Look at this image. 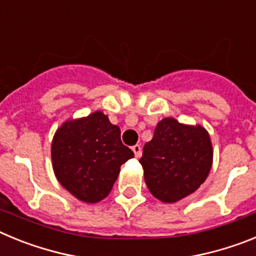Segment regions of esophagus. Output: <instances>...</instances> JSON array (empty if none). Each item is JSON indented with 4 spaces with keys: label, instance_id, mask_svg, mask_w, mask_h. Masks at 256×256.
<instances>
[{
    "label": "esophagus",
    "instance_id": "1",
    "mask_svg": "<svg viewBox=\"0 0 256 256\" xmlns=\"http://www.w3.org/2000/svg\"><path fill=\"white\" fill-rule=\"evenodd\" d=\"M132 150L133 152H134L136 158H140V156H141V144H134V146H132Z\"/></svg>",
    "mask_w": 256,
    "mask_h": 256
}]
</instances>
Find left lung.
<instances>
[{
	"label": "left lung",
	"mask_w": 256,
	"mask_h": 256,
	"mask_svg": "<svg viewBox=\"0 0 256 256\" xmlns=\"http://www.w3.org/2000/svg\"><path fill=\"white\" fill-rule=\"evenodd\" d=\"M144 182L162 202H176L205 182L212 164V146L204 126L182 124L174 118L158 123L142 158Z\"/></svg>",
	"instance_id": "left-lung-1"
}]
</instances>
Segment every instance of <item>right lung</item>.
Listing matches in <instances>:
<instances>
[{
  "instance_id": "1",
  "label": "right lung",
  "mask_w": 256,
  "mask_h": 256,
  "mask_svg": "<svg viewBox=\"0 0 256 256\" xmlns=\"http://www.w3.org/2000/svg\"><path fill=\"white\" fill-rule=\"evenodd\" d=\"M133 156L122 142L120 128L101 112L62 123L51 144L52 166L60 184L90 204L110 194L122 164Z\"/></svg>"
}]
</instances>
